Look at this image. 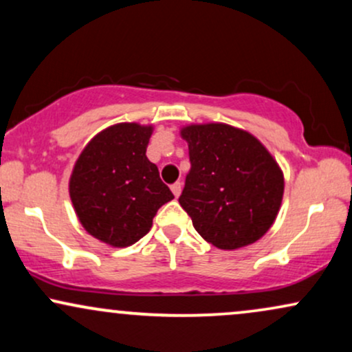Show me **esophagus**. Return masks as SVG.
Segmentation results:
<instances>
[{
	"mask_svg": "<svg viewBox=\"0 0 352 352\" xmlns=\"http://www.w3.org/2000/svg\"><path fill=\"white\" fill-rule=\"evenodd\" d=\"M170 188H172V193H173V195L179 197L180 193H182V182H175V184H173Z\"/></svg>",
	"mask_w": 352,
	"mask_h": 352,
	"instance_id": "34e87169",
	"label": "esophagus"
}]
</instances>
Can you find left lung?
Returning <instances> with one entry per match:
<instances>
[{
	"instance_id": "8db88e82",
	"label": "left lung",
	"mask_w": 352,
	"mask_h": 352,
	"mask_svg": "<svg viewBox=\"0 0 352 352\" xmlns=\"http://www.w3.org/2000/svg\"><path fill=\"white\" fill-rule=\"evenodd\" d=\"M190 172L179 204L204 240L220 250L252 245L280 212L285 179L272 153L250 132L228 124H193Z\"/></svg>"
}]
</instances>
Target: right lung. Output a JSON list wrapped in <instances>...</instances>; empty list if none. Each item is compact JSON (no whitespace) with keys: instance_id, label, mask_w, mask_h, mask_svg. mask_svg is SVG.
<instances>
[{"instance_id":"right-lung-1","label":"right lung","mask_w":352,"mask_h":352,"mask_svg":"<svg viewBox=\"0 0 352 352\" xmlns=\"http://www.w3.org/2000/svg\"><path fill=\"white\" fill-rule=\"evenodd\" d=\"M152 132V125H111L76 160L69 180L72 205L80 225L102 243L134 245L148 233L157 210L173 199L145 155Z\"/></svg>"}]
</instances>
